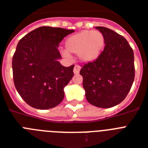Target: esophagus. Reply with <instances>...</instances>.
<instances>
[{
    "label": "esophagus",
    "mask_w": 148,
    "mask_h": 148,
    "mask_svg": "<svg viewBox=\"0 0 148 148\" xmlns=\"http://www.w3.org/2000/svg\"><path fill=\"white\" fill-rule=\"evenodd\" d=\"M80 70H81V67L79 66V65H75L74 67V73L75 74H78L79 72H80Z\"/></svg>",
    "instance_id": "1"
}]
</instances>
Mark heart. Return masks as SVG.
<instances>
[{"instance_id":"obj_1","label":"heart","mask_w":148,"mask_h":148,"mask_svg":"<svg viewBox=\"0 0 148 148\" xmlns=\"http://www.w3.org/2000/svg\"><path fill=\"white\" fill-rule=\"evenodd\" d=\"M104 46L103 35L97 31L85 30L70 36L65 41V48L67 52L77 53L79 59L85 63L97 60ZM65 58H69L66 52L63 53Z\"/></svg>"}]
</instances>
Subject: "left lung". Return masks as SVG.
I'll list each match as a JSON object with an SVG mask.
<instances>
[{"mask_svg": "<svg viewBox=\"0 0 148 148\" xmlns=\"http://www.w3.org/2000/svg\"><path fill=\"white\" fill-rule=\"evenodd\" d=\"M104 38L105 47L97 60L84 65L80 74L87 101L97 108H108L124 101L134 79V57L127 40L104 27H96Z\"/></svg>", "mask_w": 148, "mask_h": 148, "instance_id": "8db88e82", "label": "left lung"}]
</instances>
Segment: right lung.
<instances>
[{
    "label": "right lung",
    "mask_w": 148,
    "mask_h": 148,
    "mask_svg": "<svg viewBox=\"0 0 148 148\" xmlns=\"http://www.w3.org/2000/svg\"><path fill=\"white\" fill-rule=\"evenodd\" d=\"M74 31L40 27L17 44L12 59L14 83L21 97L32 108L46 110L63 101L64 88L74 76V65L60 64L58 47L64 38Z\"/></svg>",
    "instance_id": "right-lung-1"
}]
</instances>
